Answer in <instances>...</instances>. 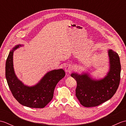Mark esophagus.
Returning <instances> with one entry per match:
<instances>
[{"label": "esophagus", "instance_id": "esophagus-1", "mask_svg": "<svg viewBox=\"0 0 126 126\" xmlns=\"http://www.w3.org/2000/svg\"><path fill=\"white\" fill-rule=\"evenodd\" d=\"M73 66H71V65L69 64L68 65L65 66V71L66 73H70L71 71H73Z\"/></svg>", "mask_w": 126, "mask_h": 126}]
</instances>
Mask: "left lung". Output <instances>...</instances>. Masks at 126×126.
Masks as SVG:
<instances>
[{"instance_id": "obj_1", "label": "left lung", "mask_w": 126, "mask_h": 126, "mask_svg": "<svg viewBox=\"0 0 126 126\" xmlns=\"http://www.w3.org/2000/svg\"><path fill=\"white\" fill-rule=\"evenodd\" d=\"M109 69L107 75L100 79H93L90 74L73 73L77 82L76 97L85 107L97 106L110 99L116 93L120 81L121 64L118 54L109 49Z\"/></svg>"}]
</instances>
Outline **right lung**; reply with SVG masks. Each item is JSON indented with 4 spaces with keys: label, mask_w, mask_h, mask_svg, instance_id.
I'll return each instance as SVG.
<instances>
[{
    "label": "right lung",
    "mask_w": 126,
    "mask_h": 126,
    "mask_svg": "<svg viewBox=\"0 0 126 126\" xmlns=\"http://www.w3.org/2000/svg\"><path fill=\"white\" fill-rule=\"evenodd\" d=\"M24 45L18 44L10 51L6 62L5 76L13 96L19 103L28 107L42 108L52 100L58 82L65 76L63 69L47 72L35 85L28 86L19 79L15 73L13 56L15 51Z\"/></svg>",
    "instance_id": "1"
}]
</instances>
